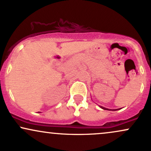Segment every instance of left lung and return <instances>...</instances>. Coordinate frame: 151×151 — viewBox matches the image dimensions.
I'll return each instance as SVG.
<instances>
[{
  "label": "left lung",
  "mask_w": 151,
  "mask_h": 151,
  "mask_svg": "<svg viewBox=\"0 0 151 151\" xmlns=\"http://www.w3.org/2000/svg\"><path fill=\"white\" fill-rule=\"evenodd\" d=\"M101 109H107L104 108V107H102V106H101ZM108 110H109V109H108Z\"/></svg>",
  "instance_id": "8db88e82"
}]
</instances>
